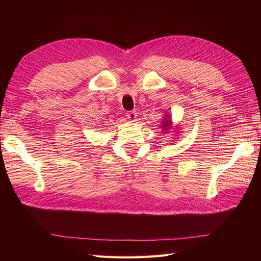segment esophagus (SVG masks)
Wrapping results in <instances>:
<instances>
[{"mask_svg":"<svg viewBox=\"0 0 261 261\" xmlns=\"http://www.w3.org/2000/svg\"><path fill=\"white\" fill-rule=\"evenodd\" d=\"M126 116H127V118L129 121H135L136 120V116H137V113L135 111H129L126 113Z\"/></svg>","mask_w":261,"mask_h":261,"instance_id":"esophagus-1","label":"esophagus"}]
</instances>
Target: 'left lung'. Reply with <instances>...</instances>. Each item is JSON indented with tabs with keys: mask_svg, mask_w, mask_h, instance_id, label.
Here are the masks:
<instances>
[{
	"mask_svg": "<svg viewBox=\"0 0 261 261\" xmlns=\"http://www.w3.org/2000/svg\"><path fill=\"white\" fill-rule=\"evenodd\" d=\"M161 126H162V128H163L164 132L165 130H169L171 128L172 123H171V120H170V115H165L164 116V121L162 122Z\"/></svg>",
	"mask_w": 261,
	"mask_h": 261,
	"instance_id": "1",
	"label": "left lung"
}]
</instances>
